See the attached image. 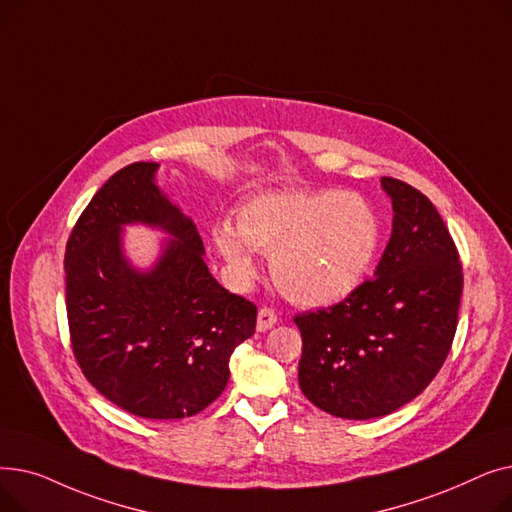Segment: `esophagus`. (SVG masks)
Listing matches in <instances>:
<instances>
[{
    "label": "esophagus",
    "mask_w": 512,
    "mask_h": 512,
    "mask_svg": "<svg viewBox=\"0 0 512 512\" xmlns=\"http://www.w3.org/2000/svg\"><path fill=\"white\" fill-rule=\"evenodd\" d=\"M276 321H278L276 311L270 309V307H263V309H259V313H257V330H259V332H267V330H270V328L276 324Z\"/></svg>",
    "instance_id": "esophagus-1"
}]
</instances>
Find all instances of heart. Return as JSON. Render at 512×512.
<instances>
[{
    "label": "heart",
    "instance_id": "1",
    "mask_svg": "<svg viewBox=\"0 0 512 512\" xmlns=\"http://www.w3.org/2000/svg\"><path fill=\"white\" fill-rule=\"evenodd\" d=\"M211 242L236 284L255 278L259 251L272 255V278L286 299L321 307L361 286L382 245V220L353 191H270L242 203L238 224L215 222Z\"/></svg>",
    "mask_w": 512,
    "mask_h": 512
}]
</instances>
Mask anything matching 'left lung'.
<instances>
[{
	"label": "left lung",
	"instance_id": "obj_1",
	"mask_svg": "<svg viewBox=\"0 0 512 512\" xmlns=\"http://www.w3.org/2000/svg\"><path fill=\"white\" fill-rule=\"evenodd\" d=\"M382 188L394 218L375 278L334 307L294 317L303 394L355 421L400 409L436 378L463 294L459 253L432 201L396 178L384 176Z\"/></svg>",
	"mask_w": 512,
	"mask_h": 512
}]
</instances>
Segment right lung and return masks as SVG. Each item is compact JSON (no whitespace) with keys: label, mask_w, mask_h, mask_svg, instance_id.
<instances>
[{"label":"right lung","mask_w":512,"mask_h":512,"mask_svg":"<svg viewBox=\"0 0 512 512\" xmlns=\"http://www.w3.org/2000/svg\"><path fill=\"white\" fill-rule=\"evenodd\" d=\"M137 161L107 180L66 245V309L74 357L99 394L145 419L201 413L230 380V355L255 334L257 307L205 265L191 218ZM166 231L151 268L132 266L124 225Z\"/></svg>","instance_id":"right-lung-1"}]
</instances>
